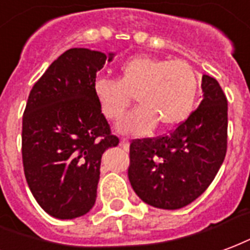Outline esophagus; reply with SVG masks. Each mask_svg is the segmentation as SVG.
Returning <instances> with one entry per match:
<instances>
[{
    "mask_svg": "<svg viewBox=\"0 0 250 250\" xmlns=\"http://www.w3.org/2000/svg\"><path fill=\"white\" fill-rule=\"evenodd\" d=\"M120 146L124 147L125 150L129 149V141H127V138H121V140H120Z\"/></svg>",
    "mask_w": 250,
    "mask_h": 250,
    "instance_id": "esophagus-1",
    "label": "esophagus"
}]
</instances>
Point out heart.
I'll return each mask as SVG.
<instances>
[{
    "mask_svg": "<svg viewBox=\"0 0 250 250\" xmlns=\"http://www.w3.org/2000/svg\"><path fill=\"white\" fill-rule=\"evenodd\" d=\"M93 92L101 113L118 120L136 98L138 107L118 123L121 133L143 134L158 124L172 127L192 113L198 93V78L190 65L181 60L134 56L120 66L118 80L100 77Z\"/></svg>",
    "mask_w": 250,
    "mask_h": 250,
    "instance_id": "1",
    "label": "heart"
}]
</instances>
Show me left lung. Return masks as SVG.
<instances>
[{
	"label": "left lung",
	"mask_w": 250,
	"mask_h": 250,
	"mask_svg": "<svg viewBox=\"0 0 250 250\" xmlns=\"http://www.w3.org/2000/svg\"><path fill=\"white\" fill-rule=\"evenodd\" d=\"M201 104L167 136L133 140L127 169L147 205L180 209L212 184L227 154L228 101L217 80L202 76Z\"/></svg>",
	"instance_id": "obj_1"
}]
</instances>
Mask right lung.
Masks as SVG:
<instances>
[{
	"instance_id": "right-lung-1",
	"label": "right lung",
	"mask_w": 250,
	"mask_h": 250,
	"mask_svg": "<svg viewBox=\"0 0 250 250\" xmlns=\"http://www.w3.org/2000/svg\"><path fill=\"white\" fill-rule=\"evenodd\" d=\"M113 53L73 48L34 83L22 117V163L30 192L45 212L72 220L97 197L104 152L118 138L93 92L96 74Z\"/></svg>"
}]
</instances>
